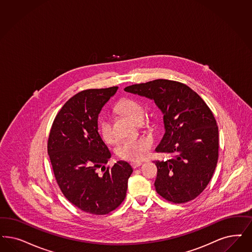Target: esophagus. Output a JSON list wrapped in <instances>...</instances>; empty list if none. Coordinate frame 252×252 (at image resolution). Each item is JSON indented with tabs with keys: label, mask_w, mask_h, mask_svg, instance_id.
Listing matches in <instances>:
<instances>
[{
	"label": "esophagus",
	"mask_w": 252,
	"mask_h": 252,
	"mask_svg": "<svg viewBox=\"0 0 252 252\" xmlns=\"http://www.w3.org/2000/svg\"><path fill=\"white\" fill-rule=\"evenodd\" d=\"M141 165H142V163H140V162H133V163H131V165H132L133 168H137V167H139Z\"/></svg>",
	"instance_id": "1"
}]
</instances>
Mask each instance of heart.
<instances>
[{
    "label": "heart",
    "mask_w": 252,
    "mask_h": 252,
    "mask_svg": "<svg viewBox=\"0 0 252 252\" xmlns=\"http://www.w3.org/2000/svg\"><path fill=\"white\" fill-rule=\"evenodd\" d=\"M116 109L134 121L138 119L141 114H144V110L140 105L131 99L123 98L117 105ZM99 133L102 139L107 143H113L116 141V136L113 131V125L110 120L102 119L99 124ZM153 145V140L148 137H139L136 139L124 140L117 148V155L122 159L128 161H140L146 157L148 151Z\"/></svg>",
    "instance_id": "obj_1"
}]
</instances>
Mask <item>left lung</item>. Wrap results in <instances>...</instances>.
I'll list each match as a JSON object with an SVG mask.
<instances>
[{"label": "left lung", "mask_w": 252, "mask_h": 252, "mask_svg": "<svg viewBox=\"0 0 252 252\" xmlns=\"http://www.w3.org/2000/svg\"><path fill=\"white\" fill-rule=\"evenodd\" d=\"M125 91L154 100L163 113L165 134L156 151L174 157L156 161L157 192L176 204L194 199L217 165L219 129L213 113L197 93L179 82L157 79Z\"/></svg>", "instance_id": "left-lung-1"}]
</instances>
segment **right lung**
Instances as JSON below:
<instances>
[{"instance_id": "1", "label": "right lung", "mask_w": 252, "mask_h": 252, "mask_svg": "<svg viewBox=\"0 0 252 252\" xmlns=\"http://www.w3.org/2000/svg\"><path fill=\"white\" fill-rule=\"evenodd\" d=\"M118 87L88 89L70 97L53 122L47 151L57 183L81 210L104 215L121 205L133 172L126 161L105 167L112 155L98 134L97 120ZM99 168L105 170L98 175Z\"/></svg>"}]
</instances>
